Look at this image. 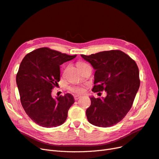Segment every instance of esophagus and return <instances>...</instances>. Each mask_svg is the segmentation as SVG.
<instances>
[{"label":"esophagus","instance_id":"34e87169","mask_svg":"<svg viewBox=\"0 0 159 159\" xmlns=\"http://www.w3.org/2000/svg\"><path fill=\"white\" fill-rule=\"evenodd\" d=\"M81 97V96L80 95H74V99L75 100V101H77V100H78L79 98Z\"/></svg>","mask_w":159,"mask_h":159}]
</instances>
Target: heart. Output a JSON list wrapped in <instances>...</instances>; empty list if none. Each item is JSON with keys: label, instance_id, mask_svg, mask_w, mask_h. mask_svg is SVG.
<instances>
[{"label": "heart", "instance_id": "obj_1", "mask_svg": "<svg viewBox=\"0 0 159 159\" xmlns=\"http://www.w3.org/2000/svg\"><path fill=\"white\" fill-rule=\"evenodd\" d=\"M84 64V63H78V67L80 66L81 65ZM69 89L74 93H82L84 92V86L81 85H74L70 87Z\"/></svg>", "mask_w": 159, "mask_h": 159}]
</instances>
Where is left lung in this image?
<instances>
[{"label": "left lung", "instance_id": "left-lung-1", "mask_svg": "<svg viewBox=\"0 0 159 159\" xmlns=\"http://www.w3.org/2000/svg\"><path fill=\"white\" fill-rule=\"evenodd\" d=\"M81 57L95 70L92 91L107 92L105 98L89 97L91 105L86 110L87 120L96 126H112L121 121L133 105L140 85L138 66L119 50Z\"/></svg>", "mask_w": 159, "mask_h": 159}]
</instances>
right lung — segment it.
<instances>
[{
    "instance_id": "obj_1",
    "label": "right lung",
    "mask_w": 159,
    "mask_h": 159,
    "mask_svg": "<svg viewBox=\"0 0 159 159\" xmlns=\"http://www.w3.org/2000/svg\"><path fill=\"white\" fill-rule=\"evenodd\" d=\"M77 55L43 47L25 56L16 75L20 101L28 116L45 128L57 127L64 123L70 107L74 103L72 95L53 98L52 89L60 81V66Z\"/></svg>"
}]
</instances>
